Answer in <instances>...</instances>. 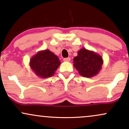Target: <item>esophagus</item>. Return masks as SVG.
<instances>
[{
    "label": "esophagus",
    "instance_id": "esophagus-1",
    "mask_svg": "<svg viewBox=\"0 0 129 129\" xmlns=\"http://www.w3.org/2000/svg\"><path fill=\"white\" fill-rule=\"evenodd\" d=\"M70 60V58H66L63 59V61H66V62H69Z\"/></svg>",
    "mask_w": 129,
    "mask_h": 129
}]
</instances>
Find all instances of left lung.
<instances>
[{"label":"left lung","instance_id":"left-lung-1","mask_svg":"<svg viewBox=\"0 0 129 129\" xmlns=\"http://www.w3.org/2000/svg\"><path fill=\"white\" fill-rule=\"evenodd\" d=\"M73 66L82 76L91 78L98 74L102 68L103 60L99 54L82 48L73 58Z\"/></svg>","mask_w":129,"mask_h":129}]
</instances>
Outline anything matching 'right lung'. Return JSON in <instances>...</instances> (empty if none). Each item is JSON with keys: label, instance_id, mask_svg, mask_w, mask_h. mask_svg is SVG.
Wrapping results in <instances>:
<instances>
[{"label": "right lung", "instance_id": "add662e5", "mask_svg": "<svg viewBox=\"0 0 129 129\" xmlns=\"http://www.w3.org/2000/svg\"><path fill=\"white\" fill-rule=\"evenodd\" d=\"M58 57L49 50L39 51L30 58L29 66L38 77H50L60 66Z\"/></svg>", "mask_w": 129, "mask_h": 129}]
</instances>
